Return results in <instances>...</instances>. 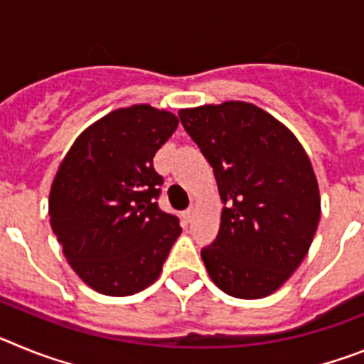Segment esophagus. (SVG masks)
<instances>
[{
  "mask_svg": "<svg viewBox=\"0 0 364 364\" xmlns=\"http://www.w3.org/2000/svg\"><path fill=\"white\" fill-rule=\"evenodd\" d=\"M193 213H195V211H193V208H189V210H186V211H184V220H186V222H191V220H193Z\"/></svg>",
  "mask_w": 364,
  "mask_h": 364,
  "instance_id": "34e87169",
  "label": "esophagus"
}]
</instances>
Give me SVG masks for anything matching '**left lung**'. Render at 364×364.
I'll return each mask as SVG.
<instances>
[{"instance_id":"8db88e82","label":"left lung","mask_w":364,"mask_h":364,"mask_svg":"<svg viewBox=\"0 0 364 364\" xmlns=\"http://www.w3.org/2000/svg\"><path fill=\"white\" fill-rule=\"evenodd\" d=\"M178 118L224 202L217 239L200 252L205 269L233 297L273 294L306 257L319 224L308 154L281 122L246 102L182 109Z\"/></svg>"}]
</instances>
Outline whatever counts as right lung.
<instances>
[{
  "label": "right lung",
  "mask_w": 364,
  "mask_h": 364,
  "mask_svg": "<svg viewBox=\"0 0 364 364\" xmlns=\"http://www.w3.org/2000/svg\"><path fill=\"white\" fill-rule=\"evenodd\" d=\"M178 118L151 105L117 109L87 127L50 188V228L70 268L104 295L153 284L180 235L178 217L159 208L164 178L154 153Z\"/></svg>",
  "instance_id": "add662e5"
}]
</instances>
